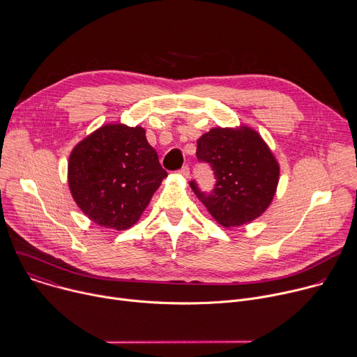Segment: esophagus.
<instances>
[{"label": "esophagus", "instance_id": "1", "mask_svg": "<svg viewBox=\"0 0 357 357\" xmlns=\"http://www.w3.org/2000/svg\"><path fill=\"white\" fill-rule=\"evenodd\" d=\"M179 174L182 175V176H185V178H188L189 176V167L188 165H185V167H182L181 168V171H179Z\"/></svg>", "mask_w": 357, "mask_h": 357}]
</instances>
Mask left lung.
I'll use <instances>...</instances> for the list:
<instances>
[{"label": "left lung", "instance_id": "1", "mask_svg": "<svg viewBox=\"0 0 357 357\" xmlns=\"http://www.w3.org/2000/svg\"><path fill=\"white\" fill-rule=\"evenodd\" d=\"M197 160L211 164L216 185L212 195L190 188L223 227H238L260 218L271 205L280 181V164L254 128L215 127L197 139Z\"/></svg>", "mask_w": 357, "mask_h": 357}]
</instances>
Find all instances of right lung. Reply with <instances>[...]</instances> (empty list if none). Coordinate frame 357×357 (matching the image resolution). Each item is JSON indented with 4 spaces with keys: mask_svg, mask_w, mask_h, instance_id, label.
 I'll return each mask as SVG.
<instances>
[{
    "mask_svg": "<svg viewBox=\"0 0 357 357\" xmlns=\"http://www.w3.org/2000/svg\"><path fill=\"white\" fill-rule=\"evenodd\" d=\"M167 176L145 128L121 123L89 134L75 145L68 162L76 205L91 222L113 230L134 226Z\"/></svg>",
    "mask_w": 357,
    "mask_h": 357,
    "instance_id": "add662e5",
    "label": "right lung"
}]
</instances>
